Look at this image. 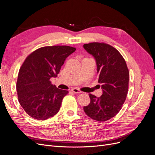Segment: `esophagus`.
<instances>
[{"label": "esophagus", "instance_id": "obj_1", "mask_svg": "<svg viewBox=\"0 0 155 155\" xmlns=\"http://www.w3.org/2000/svg\"><path fill=\"white\" fill-rule=\"evenodd\" d=\"M72 91L73 92H74V93H76V94H80V93H81V91L79 90V89L77 88H73L72 89Z\"/></svg>", "mask_w": 155, "mask_h": 155}]
</instances>
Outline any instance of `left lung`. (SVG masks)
I'll list each match as a JSON object with an SVG mask.
<instances>
[{"instance_id": "8db88e82", "label": "left lung", "mask_w": 155, "mask_h": 155, "mask_svg": "<svg viewBox=\"0 0 155 155\" xmlns=\"http://www.w3.org/2000/svg\"><path fill=\"white\" fill-rule=\"evenodd\" d=\"M83 47L94 57L103 94H89L91 102L83 107L91 118L105 121L113 118L122 108L129 88V72L123 56L113 46L104 43L85 44Z\"/></svg>"}]
</instances>
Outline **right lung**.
<instances>
[{
  "mask_svg": "<svg viewBox=\"0 0 155 155\" xmlns=\"http://www.w3.org/2000/svg\"><path fill=\"white\" fill-rule=\"evenodd\" d=\"M75 50L68 46H44L25 60L18 72L16 88L18 102L31 118L45 120L59 112L68 91L53 85L50 78L57 77L65 59Z\"/></svg>",
  "mask_w": 155,
  "mask_h": 155,
  "instance_id": "add662e5",
  "label": "right lung"
}]
</instances>
